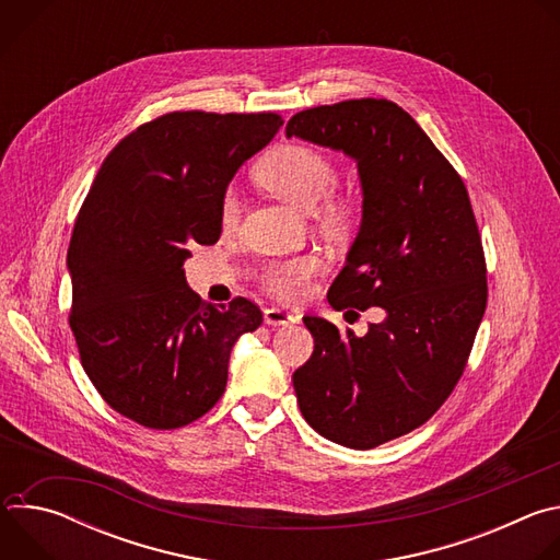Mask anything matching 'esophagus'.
<instances>
[{
  "instance_id": "1",
  "label": "esophagus",
  "mask_w": 560,
  "mask_h": 560,
  "mask_svg": "<svg viewBox=\"0 0 560 560\" xmlns=\"http://www.w3.org/2000/svg\"><path fill=\"white\" fill-rule=\"evenodd\" d=\"M264 322L268 326H288V324H294L296 316L290 314L288 310H281V307H268L264 312Z\"/></svg>"
}]
</instances>
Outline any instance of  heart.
I'll list each match as a JSON object with an SVG mask.
<instances>
[{
  "label": "heart",
  "mask_w": 560,
  "mask_h": 560,
  "mask_svg": "<svg viewBox=\"0 0 560 560\" xmlns=\"http://www.w3.org/2000/svg\"><path fill=\"white\" fill-rule=\"evenodd\" d=\"M259 184L275 197L288 201L299 210H312L316 221L326 230H348L354 219L352 199L343 192L330 190L337 182V166L332 159L310 145L288 143L268 152L257 166ZM242 212V203L232 188L221 197L219 221L232 228ZM322 268L314 255L270 261L259 272V283L279 301H301L310 292L314 275Z\"/></svg>",
  "instance_id": "1"
}]
</instances>
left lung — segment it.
I'll return each mask as SVG.
<instances>
[{"label": "left lung", "mask_w": 560, "mask_h": 560, "mask_svg": "<svg viewBox=\"0 0 560 560\" xmlns=\"http://www.w3.org/2000/svg\"><path fill=\"white\" fill-rule=\"evenodd\" d=\"M285 135L359 166L363 221L328 301L354 316L378 305L385 318L359 339L303 316L314 352L292 383L318 434L372 450L432 419L463 376L488 305L481 232L460 175L389 100L301 110Z\"/></svg>", "instance_id": "1"}]
</instances>
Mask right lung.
<instances>
[{
	"label": "right lung",
	"instance_id": "1",
	"mask_svg": "<svg viewBox=\"0 0 560 560\" xmlns=\"http://www.w3.org/2000/svg\"><path fill=\"white\" fill-rule=\"evenodd\" d=\"M281 126L279 113H166L113 148L79 208L68 324L104 401L143 428L212 410L234 341L264 322L246 296L201 301L184 261L219 242L225 186Z\"/></svg>",
	"mask_w": 560,
	"mask_h": 560
}]
</instances>
